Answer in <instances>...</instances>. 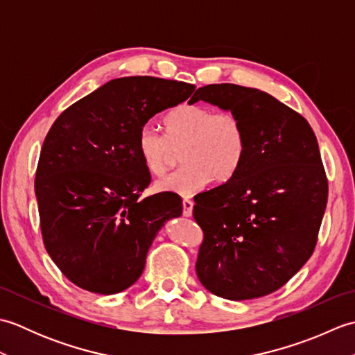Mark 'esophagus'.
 Here are the masks:
<instances>
[{
    "label": "esophagus",
    "instance_id": "obj_1",
    "mask_svg": "<svg viewBox=\"0 0 355 355\" xmlns=\"http://www.w3.org/2000/svg\"><path fill=\"white\" fill-rule=\"evenodd\" d=\"M192 209H193V201L189 198L183 200V215L184 216H191L192 215Z\"/></svg>",
    "mask_w": 355,
    "mask_h": 355
}]
</instances>
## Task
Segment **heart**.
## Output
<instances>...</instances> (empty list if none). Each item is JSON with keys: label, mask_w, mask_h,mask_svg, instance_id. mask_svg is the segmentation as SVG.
I'll return each instance as SVG.
<instances>
[{"label": "heart", "mask_w": 355, "mask_h": 355, "mask_svg": "<svg viewBox=\"0 0 355 355\" xmlns=\"http://www.w3.org/2000/svg\"><path fill=\"white\" fill-rule=\"evenodd\" d=\"M166 134L146 125L139 132L137 150L153 175H163L182 149L184 162L158 180L157 189L182 197L197 193L210 178L225 182L239 168L247 149L243 120L232 111L182 103L164 117Z\"/></svg>", "instance_id": "1"}]
</instances>
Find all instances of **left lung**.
<instances>
[{
    "label": "left lung",
    "instance_id": "left-lung-1",
    "mask_svg": "<svg viewBox=\"0 0 355 355\" xmlns=\"http://www.w3.org/2000/svg\"><path fill=\"white\" fill-rule=\"evenodd\" d=\"M243 120L247 149L236 172L195 195L202 230L197 275L216 296L245 300L281 288L310 259L328 200L318 139L297 111L256 88H198Z\"/></svg>",
    "mask_w": 355,
    "mask_h": 355
}]
</instances>
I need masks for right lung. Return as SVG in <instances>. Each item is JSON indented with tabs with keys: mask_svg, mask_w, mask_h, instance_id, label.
Instances as JSON below:
<instances>
[{
	"mask_svg": "<svg viewBox=\"0 0 355 355\" xmlns=\"http://www.w3.org/2000/svg\"><path fill=\"white\" fill-rule=\"evenodd\" d=\"M193 89L150 76L110 80L61 112L45 135L35 177L42 241L79 288L114 294L131 286L163 223L182 215L177 193L140 198L150 172L137 139L150 117Z\"/></svg>",
	"mask_w": 355,
	"mask_h": 355,
	"instance_id": "obj_1",
	"label": "right lung"
}]
</instances>
